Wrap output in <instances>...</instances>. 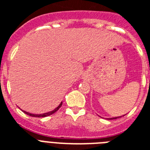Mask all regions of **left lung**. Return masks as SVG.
<instances>
[{"mask_svg": "<svg viewBox=\"0 0 150 150\" xmlns=\"http://www.w3.org/2000/svg\"><path fill=\"white\" fill-rule=\"evenodd\" d=\"M119 117H122V116H119V117H113V118H109V119H117V118H119Z\"/></svg>", "mask_w": 150, "mask_h": 150, "instance_id": "left-lung-1", "label": "left lung"}]
</instances>
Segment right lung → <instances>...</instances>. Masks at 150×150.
Listing matches in <instances>:
<instances>
[{
	"instance_id": "1",
	"label": "right lung",
	"mask_w": 150,
	"mask_h": 150,
	"mask_svg": "<svg viewBox=\"0 0 150 150\" xmlns=\"http://www.w3.org/2000/svg\"><path fill=\"white\" fill-rule=\"evenodd\" d=\"M62 102L59 104L58 107H56L55 109L54 110L51 111V112H46V113H43V114H32V113H30V112H25V111H23L25 114L27 115H30V116H32V117H38V118H41V117H46V116H48V115H51L52 114H54L55 112L58 110V109H60V107L62 106Z\"/></svg>"
}]
</instances>
